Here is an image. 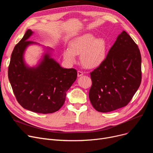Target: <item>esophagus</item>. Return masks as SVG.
I'll return each instance as SVG.
<instances>
[{"label":"esophagus","mask_w":153,"mask_h":153,"mask_svg":"<svg viewBox=\"0 0 153 153\" xmlns=\"http://www.w3.org/2000/svg\"><path fill=\"white\" fill-rule=\"evenodd\" d=\"M83 74H84V73H83L82 71H77V76H78V77L81 76H82Z\"/></svg>","instance_id":"obj_1"}]
</instances>
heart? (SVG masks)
Here are the masks:
<instances>
[{
	"mask_svg": "<svg viewBox=\"0 0 153 153\" xmlns=\"http://www.w3.org/2000/svg\"><path fill=\"white\" fill-rule=\"evenodd\" d=\"M107 44L102 38L96 39L91 33H85L74 38L70 43L69 49L63 52V58L68 64L76 62V55H80L82 65L87 68L99 66L106 56Z\"/></svg>",
	"mask_w": 153,
	"mask_h": 153,
	"instance_id": "b5f03b06",
	"label": "heart"
}]
</instances>
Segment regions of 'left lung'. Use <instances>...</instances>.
Wrapping results in <instances>:
<instances>
[{
    "instance_id": "left-lung-1",
    "label": "left lung",
    "mask_w": 153,
    "mask_h": 153,
    "mask_svg": "<svg viewBox=\"0 0 153 153\" xmlns=\"http://www.w3.org/2000/svg\"><path fill=\"white\" fill-rule=\"evenodd\" d=\"M90 75L89 97L97 111H111L130 102L141 82V56L138 45L125 31Z\"/></svg>"
}]
</instances>
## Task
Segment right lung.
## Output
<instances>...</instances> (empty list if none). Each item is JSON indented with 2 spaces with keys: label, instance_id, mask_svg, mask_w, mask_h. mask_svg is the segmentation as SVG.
I'll use <instances>...</instances> for the list:
<instances>
[{
  "label": "right lung",
  "instance_id": "1",
  "mask_svg": "<svg viewBox=\"0 0 153 153\" xmlns=\"http://www.w3.org/2000/svg\"><path fill=\"white\" fill-rule=\"evenodd\" d=\"M32 33L27 30L14 47L8 77L15 98L23 108L38 114L54 113L63 105L66 92L77 78V71L61 68L48 54L36 68L27 67L23 54L28 45L33 43L28 40Z\"/></svg>",
  "mask_w": 153,
  "mask_h": 153
}]
</instances>
